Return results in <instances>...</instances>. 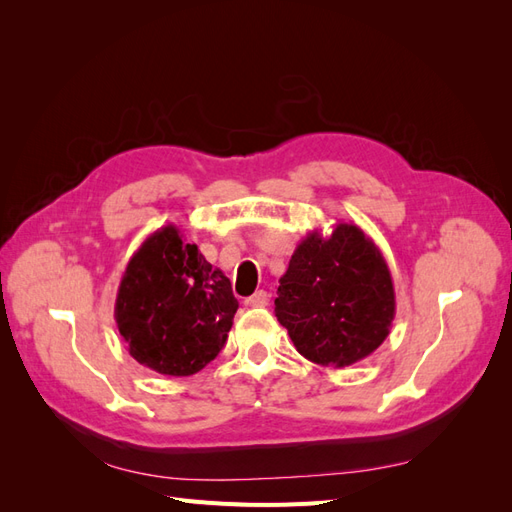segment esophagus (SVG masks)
Here are the masks:
<instances>
[{
    "label": "esophagus",
    "instance_id": "34e87169",
    "mask_svg": "<svg viewBox=\"0 0 512 512\" xmlns=\"http://www.w3.org/2000/svg\"><path fill=\"white\" fill-rule=\"evenodd\" d=\"M269 303V294L265 290H256L250 299H245L247 307H265Z\"/></svg>",
    "mask_w": 512,
    "mask_h": 512
}]
</instances>
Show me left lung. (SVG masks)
I'll return each instance as SVG.
<instances>
[{
	"mask_svg": "<svg viewBox=\"0 0 512 512\" xmlns=\"http://www.w3.org/2000/svg\"><path fill=\"white\" fill-rule=\"evenodd\" d=\"M275 316L294 348L322 367H348L391 333L395 288L380 247L363 228L339 222L307 232L280 277Z\"/></svg>",
	"mask_w": 512,
	"mask_h": 512,
	"instance_id": "1",
	"label": "left lung"
}]
</instances>
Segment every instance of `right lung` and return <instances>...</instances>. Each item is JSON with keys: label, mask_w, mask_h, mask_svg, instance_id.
<instances>
[{"label": "right lung", "mask_w": 512, "mask_h": 512, "mask_svg": "<svg viewBox=\"0 0 512 512\" xmlns=\"http://www.w3.org/2000/svg\"><path fill=\"white\" fill-rule=\"evenodd\" d=\"M239 301L230 280L175 224L141 243L121 275L115 320L130 356L162 376H192L224 348Z\"/></svg>", "instance_id": "right-lung-1"}]
</instances>
